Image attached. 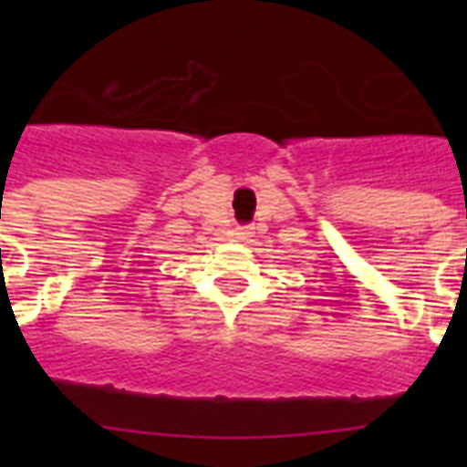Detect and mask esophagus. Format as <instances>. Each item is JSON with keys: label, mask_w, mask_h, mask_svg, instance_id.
I'll return each instance as SVG.
<instances>
[{"label": "esophagus", "mask_w": 467, "mask_h": 467, "mask_svg": "<svg viewBox=\"0 0 467 467\" xmlns=\"http://www.w3.org/2000/svg\"><path fill=\"white\" fill-rule=\"evenodd\" d=\"M236 234H238V236H241V238H245V236H247V231H245V229H238Z\"/></svg>", "instance_id": "1"}]
</instances>
